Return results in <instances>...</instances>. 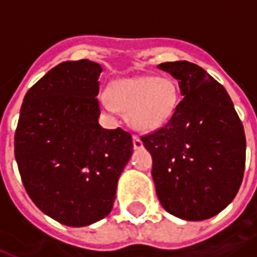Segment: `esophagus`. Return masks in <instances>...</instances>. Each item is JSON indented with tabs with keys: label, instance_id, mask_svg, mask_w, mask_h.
<instances>
[{
	"label": "esophagus",
	"instance_id": "esophagus-1",
	"mask_svg": "<svg viewBox=\"0 0 257 257\" xmlns=\"http://www.w3.org/2000/svg\"><path fill=\"white\" fill-rule=\"evenodd\" d=\"M132 139H134V147H135V149H142V147H143V142L140 140L139 136L134 135V138H132Z\"/></svg>",
	"mask_w": 257,
	"mask_h": 257
}]
</instances>
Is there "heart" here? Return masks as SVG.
<instances>
[{"label": "heart", "instance_id": "obj_1", "mask_svg": "<svg viewBox=\"0 0 257 257\" xmlns=\"http://www.w3.org/2000/svg\"><path fill=\"white\" fill-rule=\"evenodd\" d=\"M108 110L126 112L135 129L150 132L172 117L179 100L176 82L169 77L139 75L114 81L107 90Z\"/></svg>", "mask_w": 257, "mask_h": 257}]
</instances>
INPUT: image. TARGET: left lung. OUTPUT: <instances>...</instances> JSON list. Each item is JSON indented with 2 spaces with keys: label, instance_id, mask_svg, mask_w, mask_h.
Instances as JSON below:
<instances>
[{
  "label": "left lung",
  "instance_id": "1",
  "mask_svg": "<svg viewBox=\"0 0 257 257\" xmlns=\"http://www.w3.org/2000/svg\"><path fill=\"white\" fill-rule=\"evenodd\" d=\"M178 79L183 99L164 126L143 135L164 209L184 220H205L237 195L246 140L224 86L186 60L158 66Z\"/></svg>",
  "mask_w": 257,
  "mask_h": 257
}]
</instances>
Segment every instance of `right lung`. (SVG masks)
<instances>
[{
	"label": "right lung",
	"mask_w": 257,
	"mask_h": 257,
	"mask_svg": "<svg viewBox=\"0 0 257 257\" xmlns=\"http://www.w3.org/2000/svg\"><path fill=\"white\" fill-rule=\"evenodd\" d=\"M101 71L86 59L53 67L27 90L15 132V158L29 197L70 227L110 213L134 151L129 132L99 125Z\"/></svg>",
	"instance_id": "obj_1"
}]
</instances>
